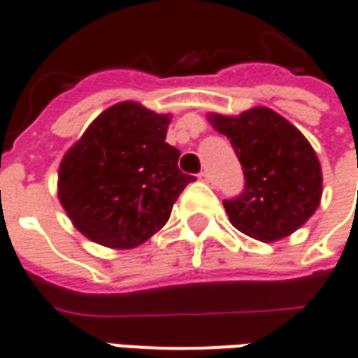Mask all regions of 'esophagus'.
<instances>
[{
	"instance_id": "34e87169",
	"label": "esophagus",
	"mask_w": 358,
	"mask_h": 358,
	"mask_svg": "<svg viewBox=\"0 0 358 358\" xmlns=\"http://www.w3.org/2000/svg\"><path fill=\"white\" fill-rule=\"evenodd\" d=\"M199 179H200V181H204V183H208V185L214 183V181H212V175L208 173V171H200Z\"/></svg>"
}]
</instances>
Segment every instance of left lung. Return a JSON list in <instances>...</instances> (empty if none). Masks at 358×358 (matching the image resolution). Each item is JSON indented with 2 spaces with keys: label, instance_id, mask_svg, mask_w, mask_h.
<instances>
[{
  "label": "left lung",
  "instance_id": "left-lung-1",
  "mask_svg": "<svg viewBox=\"0 0 358 358\" xmlns=\"http://www.w3.org/2000/svg\"><path fill=\"white\" fill-rule=\"evenodd\" d=\"M239 158L245 189L224 200L231 224L264 243L296 231L316 212L322 196V171L316 152L299 129L268 108L239 117L210 115Z\"/></svg>",
  "mask_w": 358,
  "mask_h": 358
}]
</instances>
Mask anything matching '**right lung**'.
I'll use <instances>...</instances> for the list:
<instances>
[{
  "label": "right lung",
  "mask_w": 358,
  "mask_h": 358,
  "mask_svg": "<svg viewBox=\"0 0 358 358\" xmlns=\"http://www.w3.org/2000/svg\"><path fill=\"white\" fill-rule=\"evenodd\" d=\"M169 117L141 103L111 106L59 167V200L78 231L111 248H133L159 231L192 175L166 143Z\"/></svg>",
  "instance_id": "obj_1"
}]
</instances>
